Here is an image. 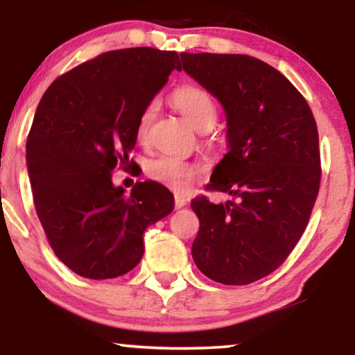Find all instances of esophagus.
<instances>
[{
    "mask_svg": "<svg viewBox=\"0 0 355 355\" xmlns=\"http://www.w3.org/2000/svg\"><path fill=\"white\" fill-rule=\"evenodd\" d=\"M186 205H187V200H186V198L181 197V196H176V197H174V207H176L178 210H179V208L186 207Z\"/></svg>",
    "mask_w": 355,
    "mask_h": 355,
    "instance_id": "34e87169",
    "label": "esophagus"
}]
</instances>
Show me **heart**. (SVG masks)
Masks as SVG:
<instances>
[{"label": "heart", "mask_w": 355, "mask_h": 355, "mask_svg": "<svg viewBox=\"0 0 355 355\" xmlns=\"http://www.w3.org/2000/svg\"><path fill=\"white\" fill-rule=\"evenodd\" d=\"M171 100L173 105L179 110V113L196 129L210 128L216 118L215 101L208 95V92L200 89V87H179L178 90L173 92ZM155 116H157V103L152 101L140 113L137 123V135L140 140L148 137ZM202 173L203 169L198 164L171 157V155H163V157L155 158L147 164V174L155 182L179 193L189 191L192 184L202 176Z\"/></svg>", "instance_id": "obj_1"}]
</instances>
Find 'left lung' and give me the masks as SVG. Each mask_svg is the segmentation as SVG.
Wrapping results in <instances>:
<instances>
[{
  "label": "left lung",
  "instance_id": "left-lung-1",
  "mask_svg": "<svg viewBox=\"0 0 355 355\" xmlns=\"http://www.w3.org/2000/svg\"><path fill=\"white\" fill-rule=\"evenodd\" d=\"M182 67L225 106L230 152L207 189L236 202H191L200 221L197 268L221 284L259 281L283 265L317 200L318 130L302 94L275 67L247 55L181 53Z\"/></svg>",
  "mask_w": 355,
  "mask_h": 355
}]
</instances>
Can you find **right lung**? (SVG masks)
<instances>
[{
    "instance_id": "right-lung-1",
    "label": "right lung",
    "mask_w": 355,
    "mask_h": 355,
    "mask_svg": "<svg viewBox=\"0 0 355 355\" xmlns=\"http://www.w3.org/2000/svg\"><path fill=\"white\" fill-rule=\"evenodd\" d=\"M181 71L176 51L101 53L58 77L38 103L27 137L33 203L48 244L89 279L125 275L144 255V231L174 208L162 184L114 187V168H132L140 113Z\"/></svg>"
}]
</instances>
